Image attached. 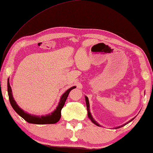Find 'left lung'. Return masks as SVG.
Wrapping results in <instances>:
<instances>
[{"label": "left lung", "mask_w": 153, "mask_h": 153, "mask_svg": "<svg viewBox=\"0 0 153 153\" xmlns=\"http://www.w3.org/2000/svg\"><path fill=\"white\" fill-rule=\"evenodd\" d=\"M85 103H86V106H87V111H88V118H90V120H91L92 122H93L94 124L95 125H97V126H100V125L98 124V123L96 122V121L94 120L93 119V116H92V115H91V112H90V105H89V101H88V98L86 96H85ZM134 119V118H132V119H131L129 121H128V122L127 123H125L124 125H121V126H119V127H116V129H118V128H120V127H123V126H125V125H127V123H130L131 121H132Z\"/></svg>", "instance_id": "8db88e82"}]
</instances>
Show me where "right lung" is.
Returning <instances> with one entry per match:
<instances>
[{"label":"right lung","instance_id":"1","mask_svg":"<svg viewBox=\"0 0 153 153\" xmlns=\"http://www.w3.org/2000/svg\"><path fill=\"white\" fill-rule=\"evenodd\" d=\"M75 88H76V86H73L72 88H69L68 91L61 96L58 106L51 114L45 115V116H39L28 114V113L24 111V110L22 109V108L18 106V104H16L15 100H14L13 95H12V89L11 87H10L9 82V79H8L7 80V92L11 106H12V108H13V109L21 117H22L26 122H28L29 123H33V124H54V123H56L58 121H59L60 117H61V110L65 105V103L67 98L68 97L69 93H70V92L72 91V89Z\"/></svg>","mask_w":153,"mask_h":153}]
</instances>
